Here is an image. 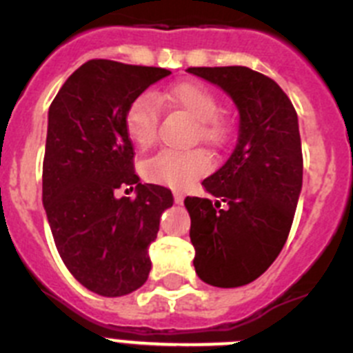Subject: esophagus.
I'll return each instance as SVG.
<instances>
[{"label":"esophagus","instance_id":"34e87169","mask_svg":"<svg viewBox=\"0 0 353 353\" xmlns=\"http://www.w3.org/2000/svg\"><path fill=\"white\" fill-rule=\"evenodd\" d=\"M173 198H174V203H182V201H183V194H182V192H180V191H174L173 192Z\"/></svg>","mask_w":353,"mask_h":353}]
</instances>
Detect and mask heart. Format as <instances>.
I'll use <instances>...</instances> for the list:
<instances>
[{
	"label": "heart",
	"mask_w": 353,
	"mask_h": 353,
	"mask_svg": "<svg viewBox=\"0 0 353 353\" xmlns=\"http://www.w3.org/2000/svg\"><path fill=\"white\" fill-rule=\"evenodd\" d=\"M166 102L182 109L196 120L194 139L210 146H221L228 139L230 123L219 113V99L208 86L199 83H180L157 97L141 93L136 97L125 113V130L130 141L139 150H146L157 139L161 103ZM210 168L208 155L203 150H161L154 157L146 159L141 173L146 180L173 189H185L194 180L203 176Z\"/></svg>",
	"instance_id": "heart-1"
}]
</instances>
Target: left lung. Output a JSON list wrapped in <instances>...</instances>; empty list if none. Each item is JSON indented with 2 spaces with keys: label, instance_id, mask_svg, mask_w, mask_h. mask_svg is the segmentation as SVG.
<instances>
[{
  "label": "left lung",
  "instance_id": "obj_1",
  "mask_svg": "<svg viewBox=\"0 0 353 353\" xmlns=\"http://www.w3.org/2000/svg\"><path fill=\"white\" fill-rule=\"evenodd\" d=\"M239 108L236 146L201 182L217 198L187 196L194 269L219 288L254 281L281 252L302 189L297 111L279 84L248 67H191Z\"/></svg>",
  "mask_w": 353,
  "mask_h": 353
}]
</instances>
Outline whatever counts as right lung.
<instances>
[{
	"label": "right lung",
	"mask_w": 353,
	"mask_h": 353,
	"mask_svg": "<svg viewBox=\"0 0 353 353\" xmlns=\"http://www.w3.org/2000/svg\"><path fill=\"white\" fill-rule=\"evenodd\" d=\"M171 72L90 60L61 86L49 108L42 201L65 267L84 288L121 297L148 279L150 244L170 189L139 183L125 130L130 102ZM121 186L137 198H116Z\"/></svg>",
	"instance_id": "right-lung-1"
}]
</instances>
